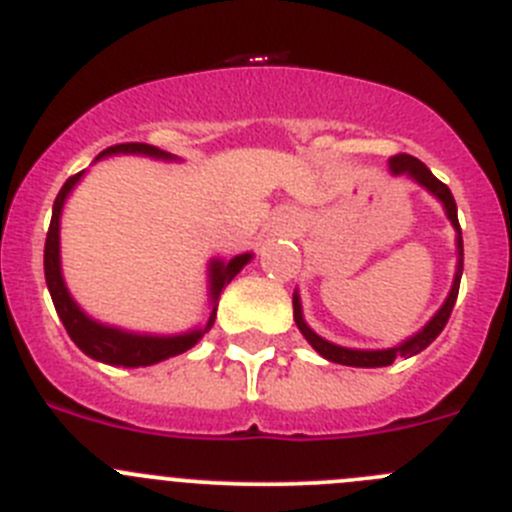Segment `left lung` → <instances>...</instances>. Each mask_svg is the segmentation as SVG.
I'll list each match as a JSON object with an SVG mask.
<instances>
[{
	"mask_svg": "<svg viewBox=\"0 0 512 512\" xmlns=\"http://www.w3.org/2000/svg\"><path fill=\"white\" fill-rule=\"evenodd\" d=\"M389 169L394 176H409L412 181H417L419 186H424V189L432 194L434 199H437L439 204H442L444 214H447V219L452 222V227H455V245H457V270H455V280H452V288H450V295L444 298L442 308L437 310V313L429 318L427 326L422 328V331L414 333L412 338H407V341L396 343V346L391 348H346V346H338V343H331L326 341L323 336H318V333L313 331V328L305 323L303 318V305H300V295L298 290L293 293V318H295V326L300 328V333L305 336V341L310 343V346L315 348V351L321 353L323 358H328V361H333V364H341V366H356V369H379V366H391L394 364V358L401 356V358H409V356H417V353H422L424 348L429 346V343L434 341V338L439 336V333L444 331V326H447V321H450V313L452 308H455V300H457V293H460V280H462V262H465V250H462V229H460V222H457V204H455V197H452V191L447 189V184H442V181L437 179V176L432 174V171L427 169V166L422 164L419 159H414V156L409 154H399V156H391L389 159Z\"/></svg>",
	"mask_w": 512,
	"mask_h": 512,
	"instance_id": "obj_1",
	"label": "left lung"
}]
</instances>
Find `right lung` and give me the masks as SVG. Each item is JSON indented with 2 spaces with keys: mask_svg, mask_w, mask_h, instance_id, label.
Returning <instances> with one entry per match:
<instances>
[{
  "mask_svg": "<svg viewBox=\"0 0 512 512\" xmlns=\"http://www.w3.org/2000/svg\"><path fill=\"white\" fill-rule=\"evenodd\" d=\"M118 154H133V156H148V159L159 161H176L179 156L166 154L161 148L148 146V143H118V146L105 148L100 151L98 159L105 156H118ZM85 171L70 176L65 184H62L60 194H57L55 204H52V219L50 229H47L45 240V280L47 290L52 295V303H55L57 315H60L62 326L68 331V336L73 338L75 346L85 353V356L95 358L100 364L108 366H126V369H138V366H154L159 361H166L171 356H179V353L189 351L191 346H197L199 338L214 326V318H217V300L219 293L227 283H232L234 275L252 260V252L245 255H237L232 260H209V318L204 326L191 328L184 333H171V336H161V333H136L126 331V328L108 326V323H100L95 318H90L75 298L70 295L65 278H62V265H60V217L62 207L68 202L70 191L78 186V181L83 179Z\"/></svg>",
  "mask_w": 512,
  "mask_h": 512,
  "instance_id": "add662e5",
  "label": "right lung"
}]
</instances>
